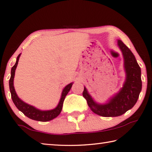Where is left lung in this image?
Instances as JSON below:
<instances>
[{
	"label": "left lung",
	"instance_id": "1",
	"mask_svg": "<svg viewBox=\"0 0 152 152\" xmlns=\"http://www.w3.org/2000/svg\"><path fill=\"white\" fill-rule=\"evenodd\" d=\"M118 45L124 57L127 74L125 84L120 92L104 104H96L90 96L85 87L82 92V95L92 111L102 117H117L124 114L137 102L141 91V69L134 55L121 40H118Z\"/></svg>",
	"mask_w": 152,
	"mask_h": 152
}]
</instances>
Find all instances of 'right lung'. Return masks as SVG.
<instances>
[{
	"label": "right lung",
	"mask_w": 152,
	"mask_h": 152,
	"mask_svg": "<svg viewBox=\"0 0 152 152\" xmlns=\"http://www.w3.org/2000/svg\"><path fill=\"white\" fill-rule=\"evenodd\" d=\"M20 56V54L17 56V61L15 65L12 67L11 68V78L9 80V88L10 91H11V98L12 101H13L15 106L19 110H20L23 114L27 116V117L30 118L33 120L38 121H42L45 122L48 121L52 120L56 117H58L60 113H61V110L62 109L63 103L65 99L66 96L68 92L70 91L72 86V83H70L67 85L65 88H64L62 91V94H61V96L60 99V101L59 102V104L57 107L55 108L54 109L50 110H40L39 109H37L34 107L29 105L27 103H25L23 101L20 100L16 94V92L15 91L14 86H13V80L15 77V70L18 64V61L19 60V57Z\"/></svg>",
	"instance_id": "1"
}]
</instances>
